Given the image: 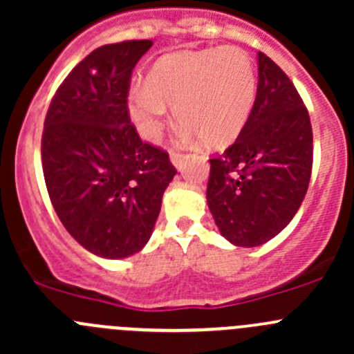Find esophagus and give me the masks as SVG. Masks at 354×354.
Instances as JSON below:
<instances>
[{"label":"esophagus","instance_id":"obj_1","mask_svg":"<svg viewBox=\"0 0 354 354\" xmlns=\"http://www.w3.org/2000/svg\"><path fill=\"white\" fill-rule=\"evenodd\" d=\"M187 159H188V156L181 154V152H176V151H171V162L174 164V167H176V169H183L185 160Z\"/></svg>","mask_w":354,"mask_h":354}]
</instances>
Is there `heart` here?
Listing matches in <instances>:
<instances>
[{"label": "heart", "instance_id": "obj_1", "mask_svg": "<svg viewBox=\"0 0 354 354\" xmlns=\"http://www.w3.org/2000/svg\"><path fill=\"white\" fill-rule=\"evenodd\" d=\"M255 97V65L243 49H202L157 59L145 85L128 92V114L145 140L157 142L171 106L188 135L226 147L243 131Z\"/></svg>", "mask_w": 354, "mask_h": 354}]
</instances>
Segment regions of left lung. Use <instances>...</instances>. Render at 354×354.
<instances>
[{"label": "left lung", "mask_w": 354, "mask_h": 354, "mask_svg": "<svg viewBox=\"0 0 354 354\" xmlns=\"http://www.w3.org/2000/svg\"><path fill=\"white\" fill-rule=\"evenodd\" d=\"M209 160L207 203L221 234L233 245L267 243L298 212L312 176V124L292 82L263 53L243 131Z\"/></svg>", "instance_id": "1"}]
</instances>
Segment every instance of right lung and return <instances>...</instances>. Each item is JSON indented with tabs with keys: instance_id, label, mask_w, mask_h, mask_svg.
<instances>
[{
	"instance_id": "1",
	"label": "right lung",
	"mask_w": 354,
	"mask_h": 354,
	"mask_svg": "<svg viewBox=\"0 0 354 354\" xmlns=\"http://www.w3.org/2000/svg\"><path fill=\"white\" fill-rule=\"evenodd\" d=\"M151 46L144 39L94 49L68 73L44 120L42 171L53 207L73 240L102 259L147 245L176 174L128 114L131 71Z\"/></svg>"
}]
</instances>
